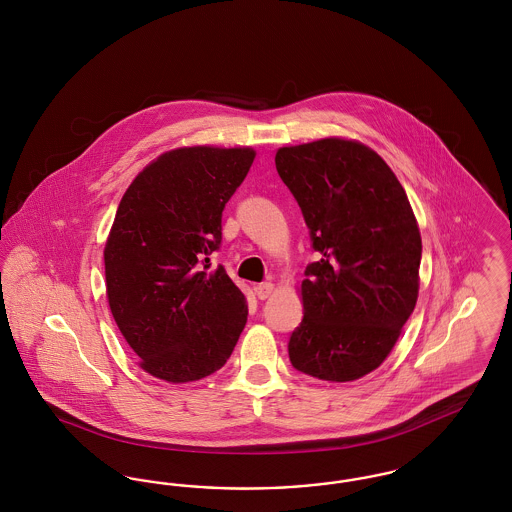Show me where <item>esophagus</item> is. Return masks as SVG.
<instances>
[{"label": "esophagus", "instance_id": "34e87169", "mask_svg": "<svg viewBox=\"0 0 512 512\" xmlns=\"http://www.w3.org/2000/svg\"><path fill=\"white\" fill-rule=\"evenodd\" d=\"M255 293H257L259 299H268V297L274 293V284H272V282L257 284V286H255Z\"/></svg>", "mask_w": 512, "mask_h": 512}]
</instances>
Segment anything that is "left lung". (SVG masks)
<instances>
[{"label": "left lung", "mask_w": 512, "mask_h": 512, "mask_svg": "<svg viewBox=\"0 0 512 512\" xmlns=\"http://www.w3.org/2000/svg\"><path fill=\"white\" fill-rule=\"evenodd\" d=\"M274 163L317 253L290 361L318 380H357L384 363L416 305L422 242L411 203L386 161L357 142L282 147Z\"/></svg>", "instance_id": "1"}]
</instances>
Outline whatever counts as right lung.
<instances>
[{
    "label": "right lung",
    "mask_w": 512,
    "mask_h": 512,
    "mask_svg": "<svg viewBox=\"0 0 512 512\" xmlns=\"http://www.w3.org/2000/svg\"><path fill=\"white\" fill-rule=\"evenodd\" d=\"M253 159L249 147L174 149L122 195L103 251L107 299L155 378L184 384L217 372L244 330V293L209 257Z\"/></svg>",
    "instance_id": "add662e5"
}]
</instances>
